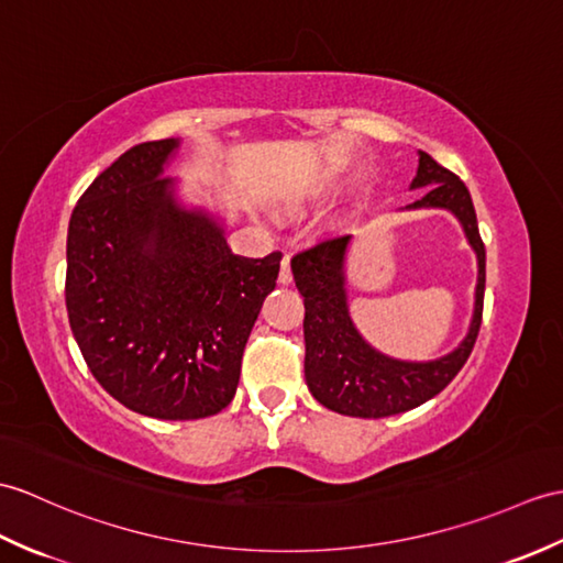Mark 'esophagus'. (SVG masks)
Here are the masks:
<instances>
[{
	"label": "esophagus",
	"mask_w": 563,
	"mask_h": 563,
	"mask_svg": "<svg viewBox=\"0 0 563 563\" xmlns=\"http://www.w3.org/2000/svg\"><path fill=\"white\" fill-rule=\"evenodd\" d=\"M278 280L283 283V285H287V283H292V271H290V256H283V264H280V276H278Z\"/></svg>",
	"instance_id": "esophagus-1"
}]
</instances>
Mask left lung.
<instances>
[{"instance_id": "8db88e82", "label": "left lung", "mask_w": 563, "mask_h": 563, "mask_svg": "<svg viewBox=\"0 0 563 563\" xmlns=\"http://www.w3.org/2000/svg\"><path fill=\"white\" fill-rule=\"evenodd\" d=\"M427 187L420 201L408 208H449L463 222L477 252L479 276L475 290V317L459 350L434 362H398L378 355L347 317L343 258L350 234L325 238L290 261L299 295L305 297V376L311 396L323 408L350 417H388L408 412L446 388L463 369L475 347L482 307H485V242L479 238L477 216L465 181L420 151V167L412 189Z\"/></svg>"}]
</instances>
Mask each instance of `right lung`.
<instances>
[{
  "label": "right lung",
  "instance_id": "1",
  "mask_svg": "<svg viewBox=\"0 0 563 563\" xmlns=\"http://www.w3.org/2000/svg\"><path fill=\"white\" fill-rule=\"evenodd\" d=\"M175 139L122 153L78 199L67 238V313L96 382L124 408L201 420L228 408L280 252L238 256L161 177Z\"/></svg>",
  "mask_w": 563,
  "mask_h": 563
}]
</instances>
